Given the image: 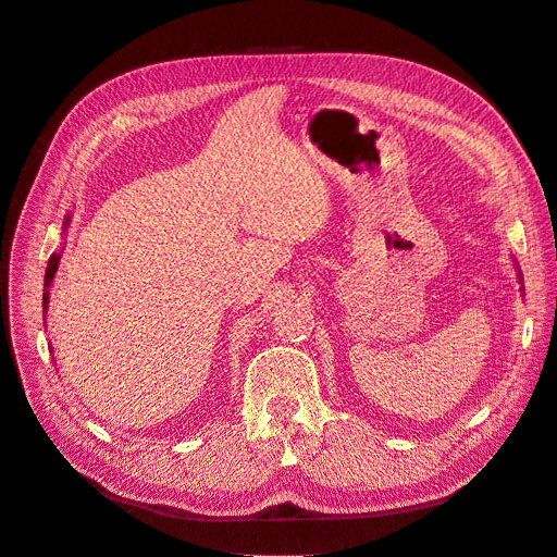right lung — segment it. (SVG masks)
<instances>
[{"label":"right lung","mask_w":557,"mask_h":557,"mask_svg":"<svg viewBox=\"0 0 557 557\" xmlns=\"http://www.w3.org/2000/svg\"><path fill=\"white\" fill-rule=\"evenodd\" d=\"M64 225H70V218H66ZM58 262H60V256H58V252H53V256H50V260H48V267H46V278H44L46 288L50 283H53V276L58 272ZM46 305H48V293H44V309H46Z\"/></svg>","instance_id":"add662e5"}]
</instances>
